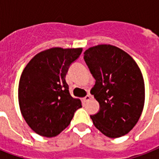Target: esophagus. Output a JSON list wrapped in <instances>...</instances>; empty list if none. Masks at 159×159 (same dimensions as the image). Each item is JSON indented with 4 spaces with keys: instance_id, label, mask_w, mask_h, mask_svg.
Masks as SVG:
<instances>
[{
    "instance_id": "obj_1",
    "label": "esophagus",
    "mask_w": 159,
    "mask_h": 159,
    "mask_svg": "<svg viewBox=\"0 0 159 159\" xmlns=\"http://www.w3.org/2000/svg\"><path fill=\"white\" fill-rule=\"evenodd\" d=\"M83 99H84L85 102H88V101H90V100L92 99V96H90V95H87V96H86V97H85Z\"/></svg>"
}]
</instances>
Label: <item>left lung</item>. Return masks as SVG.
<instances>
[{
	"instance_id": "8db88e82",
	"label": "left lung",
	"mask_w": 159,
	"mask_h": 159,
	"mask_svg": "<svg viewBox=\"0 0 159 159\" xmlns=\"http://www.w3.org/2000/svg\"><path fill=\"white\" fill-rule=\"evenodd\" d=\"M84 59L96 79L91 91L100 104L91 116L95 127L109 138L128 134L140 118L145 100L143 75L130 55L111 44L93 46Z\"/></svg>"
}]
</instances>
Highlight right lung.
Returning a JSON list of instances; mask_svg holds the SVG:
<instances>
[{"mask_svg": "<svg viewBox=\"0 0 159 159\" xmlns=\"http://www.w3.org/2000/svg\"><path fill=\"white\" fill-rule=\"evenodd\" d=\"M82 48H51L37 53L26 65L19 82L18 99L22 116L39 135L51 138L71 123L82 107L66 82L68 67Z\"/></svg>", "mask_w": 159, "mask_h": 159, "instance_id": "add662e5", "label": "right lung"}]
</instances>
